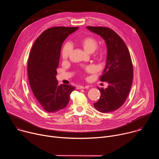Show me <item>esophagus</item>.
<instances>
[{"label": "esophagus", "mask_w": 159, "mask_h": 159, "mask_svg": "<svg viewBox=\"0 0 159 159\" xmlns=\"http://www.w3.org/2000/svg\"><path fill=\"white\" fill-rule=\"evenodd\" d=\"M89 86V85H87V86H83V85H77L76 87V89H84V88H88Z\"/></svg>", "instance_id": "obj_1"}]
</instances>
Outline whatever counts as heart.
I'll return each mask as SVG.
<instances>
[{"mask_svg": "<svg viewBox=\"0 0 159 159\" xmlns=\"http://www.w3.org/2000/svg\"><path fill=\"white\" fill-rule=\"evenodd\" d=\"M80 44L82 48L87 52L93 53L98 47V41L93 37H85L80 41ZM72 52V47L70 43H66L61 50V57L63 60H66L69 58ZM101 52H98V55L101 53ZM96 71V68L93 65H89L85 67V72L86 73H93Z\"/></svg>", "mask_w": 159, "mask_h": 159, "instance_id": "obj_1", "label": "heart"}]
</instances>
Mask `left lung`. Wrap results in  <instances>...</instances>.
Segmentation results:
<instances>
[{
  "instance_id": "1",
  "label": "left lung",
  "mask_w": 159,
  "mask_h": 159,
  "mask_svg": "<svg viewBox=\"0 0 159 159\" xmlns=\"http://www.w3.org/2000/svg\"><path fill=\"white\" fill-rule=\"evenodd\" d=\"M87 28L102 38L107 47L106 67L100 80L109 85L106 89L98 88L101 98L94 106L103 113L115 111L125 102L132 84L133 69L129 50L121 37L111 29L101 26Z\"/></svg>"
}]
</instances>
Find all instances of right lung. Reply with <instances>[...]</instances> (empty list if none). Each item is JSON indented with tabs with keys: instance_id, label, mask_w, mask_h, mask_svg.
I'll return each mask as SVG.
<instances>
[{
	"instance_id": "1",
	"label": "right lung",
	"mask_w": 159,
	"mask_h": 159,
	"mask_svg": "<svg viewBox=\"0 0 159 159\" xmlns=\"http://www.w3.org/2000/svg\"><path fill=\"white\" fill-rule=\"evenodd\" d=\"M78 27H53L44 31L35 41L28 64V79L34 97L48 112L65 108L75 87L58 85L56 75L62 44Z\"/></svg>"
}]
</instances>
